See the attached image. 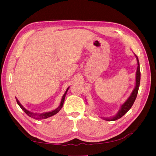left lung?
I'll list each match as a JSON object with an SVG mask.
<instances>
[{"instance_id": "1", "label": "left lung", "mask_w": 156, "mask_h": 156, "mask_svg": "<svg viewBox=\"0 0 156 156\" xmlns=\"http://www.w3.org/2000/svg\"><path fill=\"white\" fill-rule=\"evenodd\" d=\"M135 55L136 58V60H137V64H138L137 69H136V85H135V87L133 90V92H132L131 96L129 97V98L127 99V100L125 101V103H124L123 105H122L120 110L119 111V112L117 113L116 115L113 118H112V119H105V120H107L108 121L116 120L118 119H120L121 117L123 116L126 114V113L130 109L131 107H132V105H133L135 99L136 98V96H137V93H138V91H139V85H140V65H139L138 57L136 55Z\"/></svg>"}]
</instances>
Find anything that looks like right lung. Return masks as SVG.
Returning a JSON list of instances; mask_svg holds the SVG:
<instances>
[{
    "label": "right lung",
    "mask_w": 156,
    "mask_h": 156,
    "mask_svg": "<svg viewBox=\"0 0 156 156\" xmlns=\"http://www.w3.org/2000/svg\"><path fill=\"white\" fill-rule=\"evenodd\" d=\"M68 89H69V87L67 88L66 91V92H65L64 94V96H62V100H61L60 106H59L57 108H56L55 110L52 111H51V112H45V113H42V114L39 115H38V117L36 118V119H47V118H49V117H50V116H53V115H56L57 112H58L61 109V108H62V106H63V103H64V100H65V97H66V93H67V92H68ZM16 101H17V104H18L19 105H20V107L21 108V109H22L23 111H24L27 115H29V116H30V117H31V116H32V117H34V116L36 115V114H34V113L30 112V111L27 110L26 108H25L24 107H23L21 105V103H20V102H19V101L17 100V99H16ZM34 118H35V117H34Z\"/></svg>",
    "instance_id": "right-lung-1"
}]
</instances>
